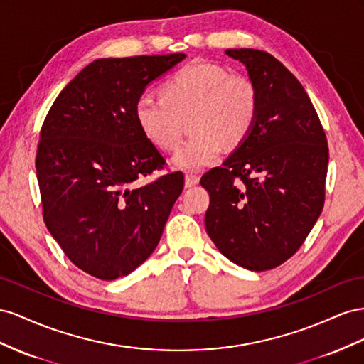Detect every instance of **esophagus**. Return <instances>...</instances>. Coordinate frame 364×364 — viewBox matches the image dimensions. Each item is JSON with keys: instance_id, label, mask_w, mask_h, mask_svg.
Segmentation results:
<instances>
[{"instance_id": "obj_1", "label": "esophagus", "mask_w": 364, "mask_h": 364, "mask_svg": "<svg viewBox=\"0 0 364 364\" xmlns=\"http://www.w3.org/2000/svg\"><path fill=\"white\" fill-rule=\"evenodd\" d=\"M184 183H186V188H192V186L200 183V176L188 172V173L184 175Z\"/></svg>"}]
</instances>
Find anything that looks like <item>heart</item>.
Instances as JSON below:
<instances>
[{
    "instance_id": "obj_1",
    "label": "heart",
    "mask_w": 364,
    "mask_h": 364,
    "mask_svg": "<svg viewBox=\"0 0 364 364\" xmlns=\"http://www.w3.org/2000/svg\"><path fill=\"white\" fill-rule=\"evenodd\" d=\"M259 111L253 82L230 75L224 67L195 60L164 82L161 96L143 91L134 103V117L155 148L171 151L181 137V119L189 116L193 132L172 155L173 168L198 171L215 163L224 143L241 144L252 132Z\"/></svg>"
}]
</instances>
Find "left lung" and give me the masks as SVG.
<instances>
[{
    "label": "left lung",
    "instance_id": "obj_1",
    "mask_svg": "<svg viewBox=\"0 0 364 364\" xmlns=\"http://www.w3.org/2000/svg\"><path fill=\"white\" fill-rule=\"evenodd\" d=\"M257 88V119L220 168L205 172V230L227 259L252 272L284 264L323 209L328 141L306 91L267 51L230 48Z\"/></svg>",
    "mask_w": 364,
    "mask_h": 364
}]
</instances>
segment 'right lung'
Here are the masks:
<instances>
[{
  "instance_id": "right-lung-1",
  "label": "right lung",
  "mask_w": 364,
  "mask_h": 364,
  "mask_svg": "<svg viewBox=\"0 0 364 364\" xmlns=\"http://www.w3.org/2000/svg\"><path fill=\"white\" fill-rule=\"evenodd\" d=\"M184 53L91 62L59 92L41 128L36 176L44 223L70 261L102 280L127 276L160 242L183 172L136 186L164 159L134 103Z\"/></svg>"
}]
</instances>
